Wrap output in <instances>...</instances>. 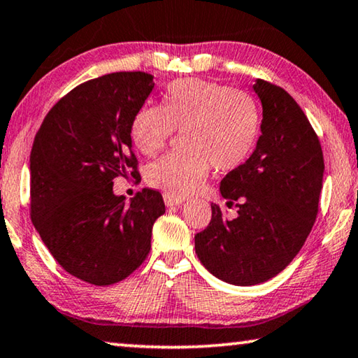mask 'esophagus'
Wrapping results in <instances>:
<instances>
[{
	"label": "esophagus",
	"mask_w": 358,
	"mask_h": 358,
	"mask_svg": "<svg viewBox=\"0 0 358 358\" xmlns=\"http://www.w3.org/2000/svg\"><path fill=\"white\" fill-rule=\"evenodd\" d=\"M185 201L186 197L183 196H175V194H170V192H166V194H164V202H166V206H180V203Z\"/></svg>",
	"instance_id": "esophagus-1"
}]
</instances>
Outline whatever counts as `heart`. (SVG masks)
I'll list each match as a JSON object with an SVG mask.
<instances>
[{
    "label": "heart",
    "instance_id": "1",
    "mask_svg": "<svg viewBox=\"0 0 358 358\" xmlns=\"http://www.w3.org/2000/svg\"><path fill=\"white\" fill-rule=\"evenodd\" d=\"M175 130L183 151L157 159L146 181L175 196L194 192L210 167L228 172L241 167L258 143L259 108L250 95L223 84L188 78L169 84L162 105H145L135 113L130 137L135 148L155 156Z\"/></svg>",
    "mask_w": 358,
    "mask_h": 358
}]
</instances>
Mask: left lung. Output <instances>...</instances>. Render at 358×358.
Segmentation results:
<instances>
[{
    "label": "left lung",
    "instance_id": "obj_1",
    "mask_svg": "<svg viewBox=\"0 0 358 358\" xmlns=\"http://www.w3.org/2000/svg\"><path fill=\"white\" fill-rule=\"evenodd\" d=\"M263 105L253 155L221 180L226 218L212 203V220L194 237L201 263L232 285H257L279 274L301 250L319 213L323 152L309 119L287 90L257 79Z\"/></svg>",
    "mask_w": 358,
    "mask_h": 358
}]
</instances>
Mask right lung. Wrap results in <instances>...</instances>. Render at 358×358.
Returning a JSON list of instances; mask_svg holds the SVG:
<instances>
[{
	"label": "right lung",
	"mask_w": 358,
	"mask_h": 358,
	"mask_svg": "<svg viewBox=\"0 0 358 358\" xmlns=\"http://www.w3.org/2000/svg\"><path fill=\"white\" fill-rule=\"evenodd\" d=\"M148 73L90 79L50 108L30 155V217L44 245L68 274L113 285L148 257L162 194L145 188L126 203L117 177L140 178L130 124L155 83Z\"/></svg>",
	"instance_id": "1"
}]
</instances>
